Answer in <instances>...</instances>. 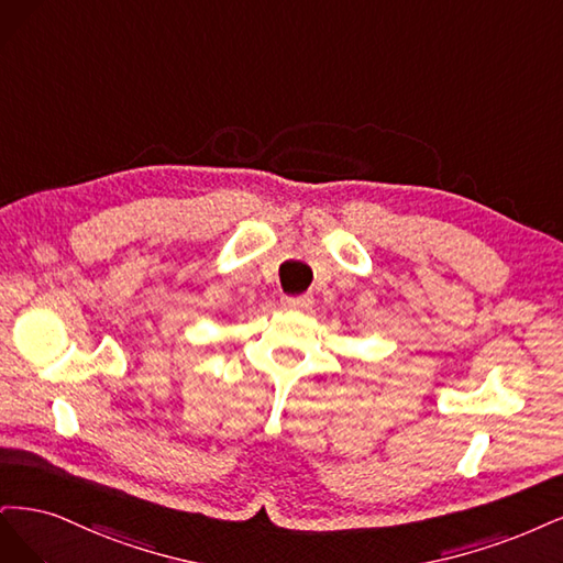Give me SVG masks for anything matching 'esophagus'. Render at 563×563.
Wrapping results in <instances>:
<instances>
[{"label":"esophagus","instance_id":"esophagus-1","mask_svg":"<svg viewBox=\"0 0 563 563\" xmlns=\"http://www.w3.org/2000/svg\"><path fill=\"white\" fill-rule=\"evenodd\" d=\"M283 308H287V311H308V308L313 306V299L311 297H283Z\"/></svg>","mask_w":563,"mask_h":563}]
</instances>
